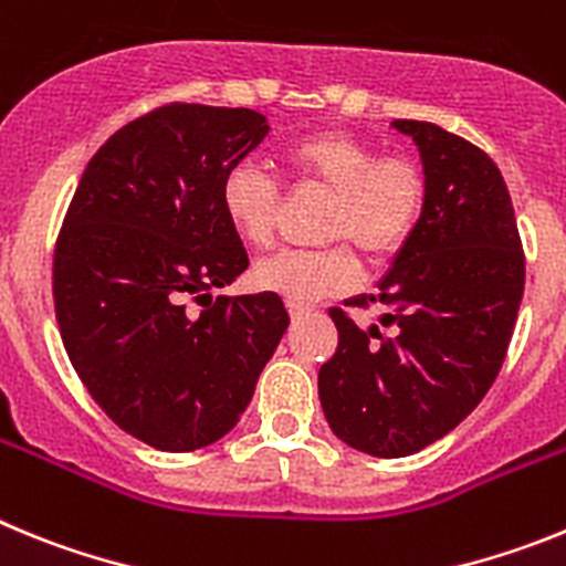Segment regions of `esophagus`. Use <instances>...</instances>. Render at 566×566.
<instances>
[{"label":"esophagus","mask_w":566,"mask_h":566,"mask_svg":"<svg viewBox=\"0 0 566 566\" xmlns=\"http://www.w3.org/2000/svg\"><path fill=\"white\" fill-rule=\"evenodd\" d=\"M312 312V306H306V303H297V300H289V314H292L294 319L303 317V314Z\"/></svg>","instance_id":"esophagus-1"}]
</instances>
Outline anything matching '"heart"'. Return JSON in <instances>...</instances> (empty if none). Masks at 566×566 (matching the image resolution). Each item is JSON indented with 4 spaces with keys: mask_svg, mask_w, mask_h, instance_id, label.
Returning a JSON list of instances; mask_svg holds the SVG:
<instances>
[{
    "mask_svg": "<svg viewBox=\"0 0 566 566\" xmlns=\"http://www.w3.org/2000/svg\"><path fill=\"white\" fill-rule=\"evenodd\" d=\"M280 164L294 187L332 192L326 240L337 247L277 252L260 260L252 272L260 289L297 303H314L354 286L359 260L350 248L368 260L391 258L411 240L428 207V175L417 158L379 155L371 142L343 129L300 135L280 149ZM221 209L247 247H272L280 184L258 164H234L221 181Z\"/></svg>",
    "mask_w": 566,
    "mask_h": 566,
    "instance_id": "1",
    "label": "heart"
}]
</instances>
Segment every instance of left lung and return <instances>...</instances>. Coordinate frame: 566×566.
<instances>
[{
  "mask_svg": "<svg viewBox=\"0 0 566 566\" xmlns=\"http://www.w3.org/2000/svg\"><path fill=\"white\" fill-rule=\"evenodd\" d=\"M394 127L422 153L428 207L377 297L328 308L339 343L317 377L332 431L382 459L422 451L482 402L524 294L516 212L493 158L437 124ZM374 302L380 326L357 327L347 308Z\"/></svg>",
  "mask_w": 566,
  "mask_h": 566,
  "instance_id": "left-lung-1",
  "label": "left lung"
}]
</instances>
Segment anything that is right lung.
Instances as JSON below:
<instances>
[{"mask_svg": "<svg viewBox=\"0 0 566 566\" xmlns=\"http://www.w3.org/2000/svg\"><path fill=\"white\" fill-rule=\"evenodd\" d=\"M266 133L247 107L149 109L90 158L59 229L64 352L98 408L158 451L232 431L289 328L274 292L212 300L249 266L221 181Z\"/></svg>", "mask_w": 566, "mask_h": 566, "instance_id": "right-lung-1", "label": "right lung"}]
</instances>
